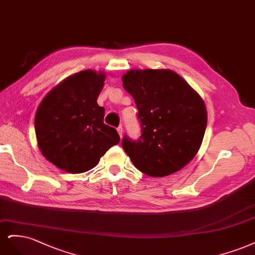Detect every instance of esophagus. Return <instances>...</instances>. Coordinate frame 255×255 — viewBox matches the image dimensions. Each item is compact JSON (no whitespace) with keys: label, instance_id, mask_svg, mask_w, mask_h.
<instances>
[{"label":"esophagus","instance_id":"34e87169","mask_svg":"<svg viewBox=\"0 0 255 255\" xmlns=\"http://www.w3.org/2000/svg\"><path fill=\"white\" fill-rule=\"evenodd\" d=\"M118 132H119L120 136L122 137V136H123V127H122V126H120V127L118 128Z\"/></svg>","mask_w":255,"mask_h":255}]
</instances>
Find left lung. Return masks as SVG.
Returning a JSON list of instances; mask_svg holds the SVG:
<instances>
[{
	"instance_id": "obj_1",
	"label": "left lung",
	"mask_w": 255,
	"mask_h": 255,
	"mask_svg": "<svg viewBox=\"0 0 255 255\" xmlns=\"http://www.w3.org/2000/svg\"><path fill=\"white\" fill-rule=\"evenodd\" d=\"M122 80L142 125L141 137L132 141L125 136L123 149L148 176L179 171L195 158L204 136L208 113L201 96L167 69L130 70Z\"/></svg>"
}]
</instances>
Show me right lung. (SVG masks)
<instances>
[{"mask_svg": "<svg viewBox=\"0 0 255 255\" xmlns=\"http://www.w3.org/2000/svg\"><path fill=\"white\" fill-rule=\"evenodd\" d=\"M105 79V72L80 71L54 87L40 103L35 116L38 147L59 169L88 171L120 143L118 131L104 124L105 109L97 104Z\"/></svg>", "mask_w": 255, "mask_h": 255, "instance_id": "add662e5", "label": "right lung"}]
</instances>
